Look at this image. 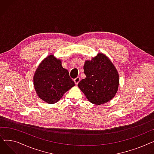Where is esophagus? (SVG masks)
I'll return each mask as SVG.
<instances>
[{
  "label": "esophagus",
  "mask_w": 154,
  "mask_h": 154,
  "mask_svg": "<svg viewBox=\"0 0 154 154\" xmlns=\"http://www.w3.org/2000/svg\"><path fill=\"white\" fill-rule=\"evenodd\" d=\"M74 82H75V84H78V83H79V81H80V77H76V78L74 80Z\"/></svg>",
  "instance_id": "esophagus-1"
}]
</instances>
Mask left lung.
I'll return each mask as SVG.
<instances>
[{
  "label": "left lung",
  "mask_w": 154,
  "mask_h": 154,
  "mask_svg": "<svg viewBox=\"0 0 154 154\" xmlns=\"http://www.w3.org/2000/svg\"><path fill=\"white\" fill-rule=\"evenodd\" d=\"M84 72L86 77L79 82L78 87L88 101L101 105L114 97L118 90L119 76L106 55L99 53L91 60H86Z\"/></svg>",
  "instance_id": "obj_1"
}]
</instances>
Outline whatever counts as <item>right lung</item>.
<instances>
[{
  "mask_svg": "<svg viewBox=\"0 0 154 154\" xmlns=\"http://www.w3.org/2000/svg\"><path fill=\"white\" fill-rule=\"evenodd\" d=\"M33 79L38 97L50 104L57 102L75 85L68 70L62 67L61 60L54 55L47 56L39 64Z\"/></svg>",
  "mask_w": 154,
  "mask_h": 154,
  "instance_id": "obj_1",
  "label": "right lung"
}]
</instances>
